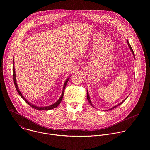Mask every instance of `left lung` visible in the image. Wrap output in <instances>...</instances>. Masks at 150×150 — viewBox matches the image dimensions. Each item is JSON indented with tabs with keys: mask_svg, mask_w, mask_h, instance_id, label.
Here are the masks:
<instances>
[{
	"mask_svg": "<svg viewBox=\"0 0 150 150\" xmlns=\"http://www.w3.org/2000/svg\"><path fill=\"white\" fill-rule=\"evenodd\" d=\"M126 41H127V45H128V46H129V49H130V50H131V52L132 53V54H133V55H134V58L135 59V54H134V51H133V50H132V47H131V45H130V44H129V41H128V40H126ZM87 100H88V102L90 103V104L93 107V108H94V107L93 106V104H92V103H91V100H90V96H89V94H88V91L87 90ZM128 97V96L125 99V100H123L122 102H120L119 104H117V105H115L114 107H113L112 108H111V109H109L108 110H112V109H115V108H116V107H117V106H119V105H120L122 103H123L126 100V98Z\"/></svg>",
	"mask_w": 150,
	"mask_h": 150,
	"instance_id": "obj_1",
	"label": "left lung"
}]
</instances>
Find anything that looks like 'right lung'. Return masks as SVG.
I'll return each mask as SVG.
<instances>
[{"mask_svg":"<svg viewBox=\"0 0 150 150\" xmlns=\"http://www.w3.org/2000/svg\"><path fill=\"white\" fill-rule=\"evenodd\" d=\"M13 82H14V84H15V88H16V90L18 93V94H19V96L21 97V98H23V100H24L28 104H29V105H30V106L31 107V108H34V109H37V110H51V109H54L55 108H56V107H57V106L60 104V102H61V101H62V98H63V97L64 90H65V87H66V86H67V83H68V81H69V78H70L69 77L67 79V80L65 81V83H64L63 87L62 93V94H61V96L60 97V98H59V100H58L56 102H55L54 104H52V105H50L44 106V107H40V106H37V105H34V104L31 103L30 101H28V100H27L24 97V96L22 94V93H21V91H19V88H18V87L17 83H16V74H15V68H14V59H13Z\"/></svg>","mask_w":150,"mask_h":150,"instance_id":"1","label":"right lung"}]
</instances>
